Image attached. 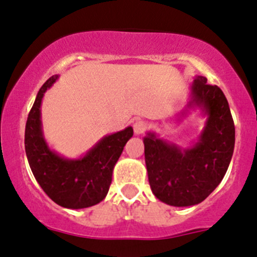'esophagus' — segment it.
Returning a JSON list of instances; mask_svg holds the SVG:
<instances>
[{"instance_id": "obj_1", "label": "esophagus", "mask_w": 257, "mask_h": 257, "mask_svg": "<svg viewBox=\"0 0 257 257\" xmlns=\"http://www.w3.org/2000/svg\"><path fill=\"white\" fill-rule=\"evenodd\" d=\"M147 129V123L143 120H138L134 123V133L137 134V136H141V134H143L144 132H146Z\"/></svg>"}]
</instances>
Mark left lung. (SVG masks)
<instances>
[{
	"label": "left lung",
	"mask_w": 257,
	"mask_h": 257,
	"mask_svg": "<svg viewBox=\"0 0 257 257\" xmlns=\"http://www.w3.org/2000/svg\"><path fill=\"white\" fill-rule=\"evenodd\" d=\"M201 109L206 116L198 141L189 148L158 138L148 132L144 137V157L152 192L162 202L176 207L202 202L221 183L235 148V124L227 99L217 85L196 76L191 99L179 115Z\"/></svg>",
	"instance_id": "8db88e82"
}]
</instances>
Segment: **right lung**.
<instances>
[{
  "mask_svg": "<svg viewBox=\"0 0 257 257\" xmlns=\"http://www.w3.org/2000/svg\"><path fill=\"white\" fill-rule=\"evenodd\" d=\"M59 75L47 79L37 93L25 129V151L30 168L44 192L61 207L79 210L101 202L108 195L111 176L133 128L105 136L86 154L69 159L50 149L42 133L41 103Z\"/></svg>",
  "mask_w": 257,
  "mask_h": 257,
  "instance_id": "1",
  "label": "right lung"
}]
</instances>
